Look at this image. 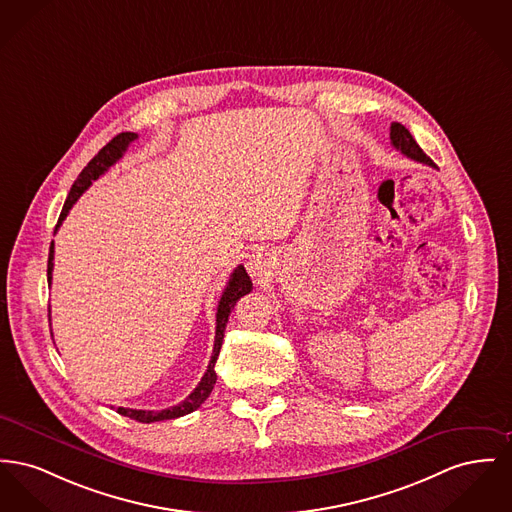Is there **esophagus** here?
Segmentation results:
<instances>
[{"instance_id":"34e87169","label":"esophagus","mask_w":512,"mask_h":512,"mask_svg":"<svg viewBox=\"0 0 512 512\" xmlns=\"http://www.w3.org/2000/svg\"><path fill=\"white\" fill-rule=\"evenodd\" d=\"M247 269L249 272H253V276H261L267 269V253H261V251L253 253L247 263Z\"/></svg>"}]
</instances>
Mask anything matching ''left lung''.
Listing matches in <instances>:
<instances>
[{
  "label": "left lung",
  "mask_w": 512,
  "mask_h": 512,
  "mask_svg": "<svg viewBox=\"0 0 512 512\" xmlns=\"http://www.w3.org/2000/svg\"><path fill=\"white\" fill-rule=\"evenodd\" d=\"M391 143L396 151L406 154L408 158L427 164V166H435L433 160L421 151L420 145L414 141V137L410 135V131L402 125V123H392L391 125Z\"/></svg>",
  "instance_id": "1"
}]
</instances>
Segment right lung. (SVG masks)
<instances>
[{
	"instance_id": "right-lung-1",
	"label": "right lung",
	"mask_w": 512,
	"mask_h": 512,
	"mask_svg": "<svg viewBox=\"0 0 512 512\" xmlns=\"http://www.w3.org/2000/svg\"><path fill=\"white\" fill-rule=\"evenodd\" d=\"M139 135L137 133H131V131H125L116 135L106 147H102L98 154L92 158L91 162L83 168V172L79 174V178L75 180V183L71 185V191L65 199V205L61 209L60 218H58V226H56V232L61 226V222L65 220L69 209L75 205V201L89 189L92 185V181L98 180L100 176H104L121 156L123 152L127 151V147L137 139ZM52 271H54V241L50 245V255H48V284H52ZM253 288L251 284V278L247 276V272L243 269V265L236 267L234 272L230 274V280L222 292V298L218 301V307H216V336H214V348H212L211 361H209V367L201 379V383L195 387V391L191 392L183 402H180L178 406H172V408H166V410H133V408H118V414L125 416V418H131V420L141 421V423H152V421L162 420H174V418H181L185 414H191L193 410H197L211 394L214 389V383H216V371H214V363L218 360V354H220V346H222V338H224V329L228 325V317L236 305V301L240 300L241 296L249 294Z\"/></svg>"
}]
</instances>
